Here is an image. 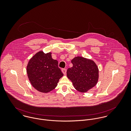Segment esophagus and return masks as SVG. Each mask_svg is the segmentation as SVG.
<instances>
[{
  "label": "esophagus",
  "instance_id": "esophagus-1",
  "mask_svg": "<svg viewBox=\"0 0 131 131\" xmlns=\"http://www.w3.org/2000/svg\"><path fill=\"white\" fill-rule=\"evenodd\" d=\"M61 71H62V72L63 73V74L64 75L66 74V73H67V70H66V69H62L61 70Z\"/></svg>",
  "mask_w": 131,
  "mask_h": 131
}]
</instances>
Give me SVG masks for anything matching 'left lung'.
<instances>
[{
	"instance_id": "obj_1",
	"label": "left lung",
	"mask_w": 131,
	"mask_h": 131,
	"mask_svg": "<svg viewBox=\"0 0 131 131\" xmlns=\"http://www.w3.org/2000/svg\"><path fill=\"white\" fill-rule=\"evenodd\" d=\"M73 67L69 68L67 75L75 89L85 93L94 87L98 80L99 70L93 60L77 56L72 61Z\"/></svg>"
}]
</instances>
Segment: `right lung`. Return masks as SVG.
I'll list each match as a JSON object with an SVG mask.
<instances>
[{
    "mask_svg": "<svg viewBox=\"0 0 131 131\" xmlns=\"http://www.w3.org/2000/svg\"><path fill=\"white\" fill-rule=\"evenodd\" d=\"M58 64L51 52L44 53L41 51L33 56L28 63L27 73L33 87L42 93L53 90L63 75Z\"/></svg>",
    "mask_w": 131,
    "mask_h": 131,
    "instance_id": "1",
    "label": "right lung"
}]
</instances>
